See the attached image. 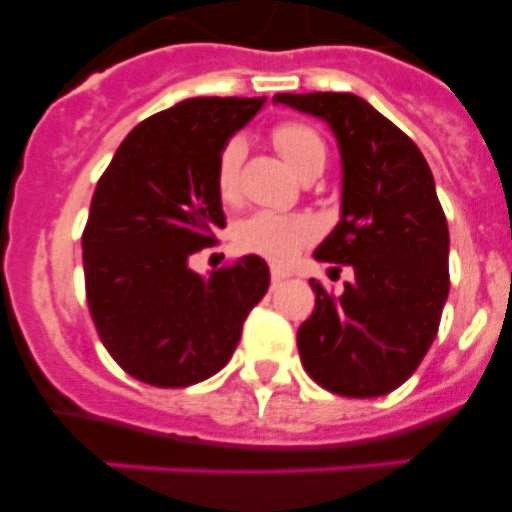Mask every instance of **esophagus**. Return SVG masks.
<instances>
[{
	"label": "esophagus",
	"mask_w": 512,
	"mask_h": 512,
	"mask_svg": "<svg viewBox=\"0 0 512 512\" xmlns=\"http://www.w3.org/2000/svg\"><path fill=\"white\" fill-rule=\"evenodd\" d=\"M284 279H289V271H284V269H279V266H274V269H271V281H274V284H281V281Z\"/></svg>",
	"instance_id": "obj_1"
}]
</instances>
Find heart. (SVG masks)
Listing matches in <instances>:
<instances>
[{
  "instance_id": "1",
  "label": "heart",
  "mask_w": 512,
  "mask_h": 512,
  "mask_svg": "<svg viewBox=\"0 0 512 512\" xmlns=\"http://www.w3.org/2000/svg\"><path fill=\"white\" fill-rule=\"evenodd\" d=\"M274 144L287 159L297 175L307 172L312 164L325 162V142L320 134L307 124L287 121L274 129ZM246 157V144L241 139H231L220 149L218 167H215V185L218 195L225 203H233L238 198V180H241V164ZM317 236V225L307 215H281L271 210H259L248 215L233 231V241L243 253L264 256L274 264H287L294 253L307 246Z\"/></svg>"
}]
</instances>
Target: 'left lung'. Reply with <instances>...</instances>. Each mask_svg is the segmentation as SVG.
<instances>
[{
    "label": "left lung",
    "mask_w": 512,
    "mask_h": 512,
    "mask_svg": "<svg viewBox=\"0 0 512 512\" xmlns=\"http://www.w3.org/2000/svg\"><path fill=\"white\" fill-rule=\"evenodd\" d=\"M332 129L340 149V220L314 259L353 281L297 332L312 381L348 398L386 396L424 360L449 294V228L429 164L396 124L355 93H276Z\"/></svg>",
    "instance_id": "obj_1"
}]
</instances>
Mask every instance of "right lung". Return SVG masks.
I'll list each match as a JSON object with an SVG mask.
<instances>
[{
    "label": "right lung",
    "mask_w": 512,
    "mask_h": 512,
    "mask_svg": "<svg viewBox=\"0 0 512 512\" xmlns=\"http://www.w3.org/2000/svg\"><path fill=\"white\" fill-rule=\"evenodd\" d=\"M264 103H175L134 126L98 180L83 231L88 309L111 358L137 381L185 388L218 373L269 289V266L253 253L208 279L190 269L225 225L220 149Z\"/></svg>",
    "instance_id": "add662e5"
}]
</instances>
